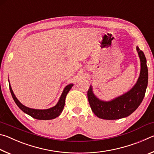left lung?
<instances>
[{
	"label": "left lung",
	"instance_id": "8db88e82",
	"mask_svg": "<svg viewBox=\"0 0 154 154\" xmlns=\"http://www.w3.org/2000/svg\"><path fill=\"white\" fill-rule=\"evenodd\" d=\"M140 61V71L137 83L124 94L105 101L96 97L90 85L88 91V98L93 113L103 119H118L126 118L139 107L144 98L148 83V69L145 54L137 46Z\"/></svg>",
	"mask_w": 154,
	"mask_h": 154
}]
</instances>
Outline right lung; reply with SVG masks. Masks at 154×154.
<instances>
[{
    "instance_id": "add662e5",
    "label": "right lung",
    "mask_w": 154,
    "mask_h": 154,
    "mask_svg": "<svg viewBox=\"0 0 154 154\" xmlns=\"http://www.w3.org/2000/svg\"><path fill=\"white\" fill-rule=\"evenodd\" d=\"M73 86V83H71V84L67 85L66 87L64 88V89L62 92V94L60 96L58 102L57 103L56 105L51 107L49 109H35L27 107V106H24L21 103L19 100L16 98V96H15L14 92H13L12 88L10 85L9 83V89L10 92H11V96L15 103H16V105L18 106L21 110L24 111L25 113L29 115L30 116L32 117L33 118L36 119H40V120H49V119H52L58 117L60 115L63 111L64 106L65 105V99H66L67 94L69 93L70 90L71 89V88Z\"/></svg>"
}]
</instances>
